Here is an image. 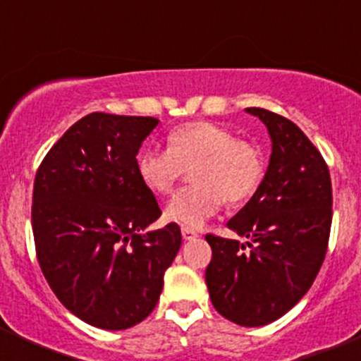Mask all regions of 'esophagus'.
<instances>
[{
  "mask_svg": "<svg viewBox=\"0 0 361 361\" xmlns=\"http://www.w3.org/2000/svg\"><path fill=\"white\" fill-rule=\"evenodd\" d=\"M180 231H183V238H184V240H195V238L199 237V233H197L193 228H186V226H184V228L180 229Z\"/></svg>",
  "mask_w": 361,
  "mask_h": 361,
  "instance_id": "esophagus-1",
  "label": "esophagus"
}]
</instances>
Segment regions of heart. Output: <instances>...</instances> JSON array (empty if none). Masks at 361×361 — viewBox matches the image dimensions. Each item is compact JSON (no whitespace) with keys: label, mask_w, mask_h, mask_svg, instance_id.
I'll return each mask as SVG.
<instances>
[{"label":"heart","mask_w":361,"mask_h":361,"mask_svg":"<svg viewBox=\"0 0 361 361\" xmlns=\"http://www.w3.org/2000/svg\"><path fill=\"white\" fill-rule=\"evenodd\" d=\"M137 175L155 195H170L193 168V186L180 190L166 216L186 228H199L220 206L240 204L255 195L266 177L260 146L238 139L233 130L212 121H193L168 133V148L148 146L135 159Z\"/></svg>","instance_id":"b5f03b06"}]
</instances>
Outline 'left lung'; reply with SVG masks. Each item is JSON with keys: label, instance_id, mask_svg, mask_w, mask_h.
<instances>
[{"label": "left lung", "instance_id": "left-lung-1", "mask_svg": "<svg viewBox=\"0 0 361 361\" xmlns=\"http://www.w3.org/2000/svg\"><path fill=\"white\" fill-rule=\"evenodd\" d=\"M273 141L262 186L228 228L245 244L208 233L206 267L216 311L244 327L283 317L309 291L324 264L333 220L327 162L293 121L264 108H247Z\"/></svg>", "mask_w": 361, "mask_h": 361}]
</instances>
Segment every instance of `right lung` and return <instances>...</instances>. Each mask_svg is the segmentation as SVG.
<instances>
[{"label":"right lung","mask_w":361,"mask_h":361,"mask_svg":"<svg viewBox=\"0 0 361 361\" xmlns=\"http://www.w3.org/2000/svg\"><path fill=\"white\" fill-rule=\"evenodd\" d=\"M159 119L88 114L49 149L34 178L37 262L57 300L86 324L123 331L157 305L183 244L137 175L135 155Z\"/></svg>","instance_id":"right-lung-1"}]
</instances>
